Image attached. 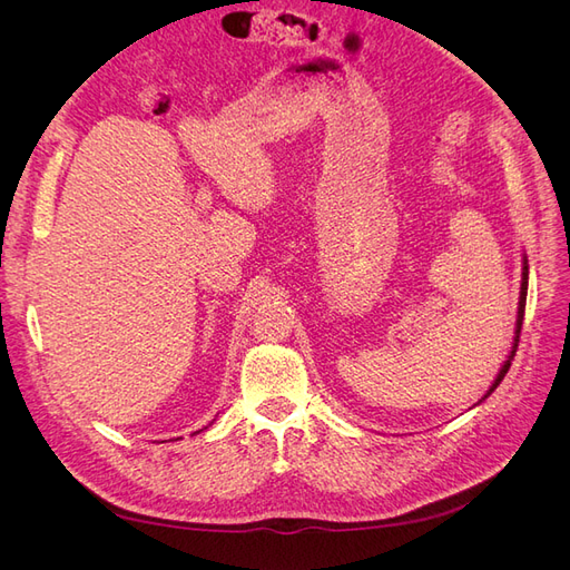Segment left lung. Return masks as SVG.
Returning a JSON list of instances; mask_svg holds the SVG:
<instances>
[{"mask_svg": "<svg viewBox=\"0 0 570 570\" xmlns=\"http://www.w3.org/2000/svg\"><path fill=\"white\" fill-rule=\"evenodd\" d=\"M525 295H528V262L523 258V283H521V302H519V321H515V340H513V350H511V356L504 361V366H502V371H499V375L494 377V383H492V387L488 390V394L485 396H490L494 390H497V385L504 381V375H507V371L511 368V358L515 356V350H519V337H521V327H523V316H525ZM485 396H482V400H485Z\"/></svg>", "mask_w": 570, "mask_h": 570, "instance_id": "left-lung-1", "label": "left lung"}]
</instances>
